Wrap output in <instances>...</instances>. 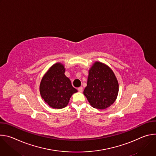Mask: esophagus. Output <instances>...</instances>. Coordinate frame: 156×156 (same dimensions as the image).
Listing matches in <instances>:
<instances>
[{"instance_id": "esophagus-1", "label": "esophagus", "mask_w": 156, "mask_h": 156, "mask_svg": "<svg viewBox=\"0 0 156 156\" xmlns=\"http://www.w3.org/2000/svg\"><path fill=\"white\" fill-rule=\"evenodd\" d=\"M78 91H79L80 93H82V92H83V87L81 86V87H78Z\"/></svg>"}]
</instances>
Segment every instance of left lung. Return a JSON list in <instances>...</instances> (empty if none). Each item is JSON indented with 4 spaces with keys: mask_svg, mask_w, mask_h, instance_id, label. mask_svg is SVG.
<instances>
[{
    "mask_svg": "<svg viewBox=\"0 0 156 156\" xmlns=\"http://www.w3.org/2000/svg\"><path fill=\"white\" fill-rule=\"evenodd\" d=\"M88 72L83 94L93 107L105 109L117 99L119 90L118 80L113 70L101 62H95Z\"/></svg>",
    "mask_w": 156,
    "mask_h": 156,
    "instance_id": "obj_1",
    "label": "left lung"
}]
</instances>
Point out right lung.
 <instances>
[{
  "instance_id": "right-lung-1",
  "label": "right lung",
  "mask_w": 156,
  "mask_h": 156,
  "mask_svg": "<svg viewBox=\"0 0 156 156\" xmlns=\"http://www.w3.org/2000/svg\"><path fill=\"white\" fill-rule=\"evenodd\" d=\"M65 72L64 65L60 62L55 63L44 74L40 83L39 91L42 99L53 108L65 107L72 96L78 92Z\"/></svg>"
}]
</instances>
